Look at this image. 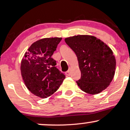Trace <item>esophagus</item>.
<instances>
[{
	"instance_id": "1",
	"label": "esophagus",
	"mask_w": 130,
	"mask_h": 130,
	"mask_svg": "<svg viewBox=\"0 0 130 130\" xmlns=\"http://www.w3.org/2000/svg\"><path fill=\"white\" fill-rule=\"evenodd\" d=\"M66 74L67 75H68V76H69L70 75V69L66 72Z\"/></svg>"
}]
</instances>
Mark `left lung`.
<instances>
[{"label":"left lung","instance_id":"obj_1","mask_svg":"<svg viewBox=\"0 0 130 130\" xmlns=\"http://www.w3.org/2000/svg\"><path fill=\"white\" fill-rule=\"evenodd\" d=\"M64 40L77 56L81 76L76 82L80 89L92 94L106 89L113 79L116 68L111 49L91 36L79 35Z\"/></svg>","mask_w":130,"mask_h":130}]
</instances>
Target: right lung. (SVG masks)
I'll use <instances>...</instances> for the list:
<instances>
[{
	"mask_svg": "<svg viewBox=\"0 0 130 130\" xmlns=\"http://www.w3.org/2000/svg\"><path fill=\"white\" fill-rule=\"evenodd\" d=\"M62 38H46L32 44L21 62V73L29 90L41 98L50 96L66 78L52 58Z\"/></svg>",
	"mask_w": 130,
	"mask_h": 130,
	"instance_id": "1",
	"label": "right lung"
}]
</instances>
